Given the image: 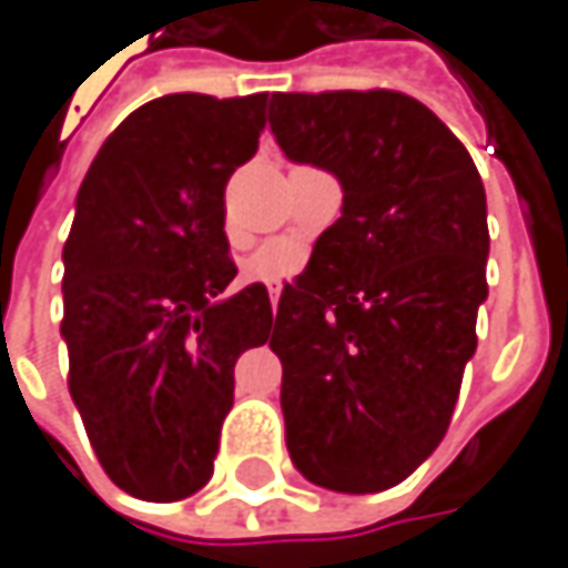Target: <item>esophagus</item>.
Returning a JSON list of instances; mask_svg holds the SVG:
<instances>
[{
	"label": "esophagus",
	"instance_id": "1",
	"mask_svg": "<svg viewBox=\"0 0 568 568\" xmlns=\"http://www.w3.org/2000/svg\"><path fill=\"white\" fill-rule=\"evenodd\" d=\"M268 297H271V306H277V297H281V284H271Z\"/></svg>",
	"mask_w": 568,
	"mask_h": 568
}]
</instances>
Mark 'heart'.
I'll use <instances>...</instances> for the list:
<instances>
[{
    "instance_id": "1",
    "label": "heart",
    "mask_w": 568,
    "mask_h": 568,
    "mask_svg": "<svg viewBox=\"0 0 568 568\" xmlns=\"http://www.w3.org/2000/svg\"><path fill=\"white\" fill-rule=\"evenodd\" d=\"M310 252L294 240H268L258 252L248 255L245 262V277L262 281V284H281L306 268Z\"/></svg>"
}]
</instances>
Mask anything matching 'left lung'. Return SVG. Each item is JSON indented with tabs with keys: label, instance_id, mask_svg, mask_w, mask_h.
<instances>
[{
	"label": "left lung",
	"instance_id": "8db88e82",
	"mask_svg": "<svg viewBox=\"0 0 568 568\" xmlns=\"http://www.w3.org/2000/svg\"><path fill=\"white\" fill-rule=\"evenodd\" d=\"M268 121L287 159L345 191L274 316L287 450L323 489L381 493L447 435L476 352L483 179L438 114L393 89L274 92Z\"/></svg>",
	"mask_w": 568,
	"mask_h": 568
}]
</instances>
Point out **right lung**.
<instances>
[{
    "instance_id": "add662e5",
    "label": "right lung",
    "mask_w": 568,
    "mask_h": 568,
    "mask_svg": "<svg viewBox=\"0 0 568 568\" xmlns=\"http://www.w3.org/2000/svg\"><path fill=\"white\" fill-rule=\"evenodd\" d=\"M268 92L162 95L101 143L63 245L70 396L101 469L146 501L207 486L233 367L274 326L268 287L236 277L223 191L255 156Z\"/></svg>"
}]
</instances>
